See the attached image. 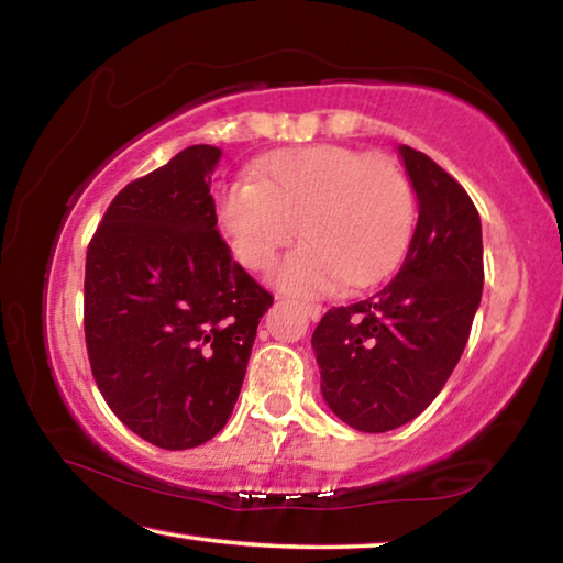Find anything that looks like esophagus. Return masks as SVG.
<instances>
[{
  "instance_id": "esophagus-1",
  "label": "esophagus",
  "mask_w": 563,
  "mask_h": 563,
  "mask_svg": "<svg viewBox=\"0 0 563 563\" xmlns=\"http://www.w3.org/2000/svg\"><path fill=\"white\" fill-rule=\"evenodd\" d=\"M302 310L308 312L310 320H320L322 318V305H318V302H302Z\"/></svg>"
}]
</instances>
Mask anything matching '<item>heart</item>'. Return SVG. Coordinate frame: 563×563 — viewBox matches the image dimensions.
Here are the masks:
<instances>
[{
  "instance_id": "b5f03b06",
  "label": "heart",
  "mask_w": 563,
  "mask_h": 563,
  "mask_svg": "<svg viewBox=\"0 0 563 563\" xmlns=\"http://www.w3.org/2000/svg\"><path fill=\"white\" fill-rule=\"evenodd\" d=\"M218 208L235 258L253 271L298 228L305 241L273 268L275 285L292 292L379 278L405 247L415 213L412 188L393 158L330 144L263 161L255 180L221 190Z\"/></svg>"
}]
</instances>
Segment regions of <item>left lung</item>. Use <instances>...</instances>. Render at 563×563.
I'll return each instance as SVG.
<instances>
[{
    "instance_id": "obj_1",
    "label": "left lung",
    "mask_w": 563,
    "mask_h": 563,
    "mask_svg": "<svg viewBox=\"0 0 563 563\" xmlns=\"http://www.w3.org/2000/svg\"><path fill=\"white\" fill-rule=\"evenodd\" d=\"M419 218L393 280L312 332L320 389L342 422L389 432L422 415L460 362L482 300V221L466 190L409 146Z\"/></svg>"
}]
</instances>
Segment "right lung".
<instances>
[{"mask_svg": "<svg viewBox=\"0 0 563 563\" xmlns=\"http://www.w3.org/2000/svg\"><path fill=\"white\" fill-rule=\"evenodd\" d=\"M216 146H188L131 180L87 251L91 375L131 432L190 450L223 430L273 305L216 231Z\"/></svg>", "mask_w": 563, "mask_h": 563, "instance_id": "add662e5", "label": "right lung"}]
</instances>
